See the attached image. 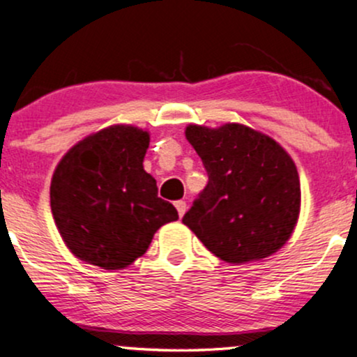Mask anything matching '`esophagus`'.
Wrapping results in <instances>:
<instances>
[{"instance_id": "esophagus-1", "label": "esophagus", "mask_w": 357, "mask_h": 357, "mask_svg": "<svg viewBox=\"0 0 357 357\" xmlns=\"http://www.w3.org/2000/svg\"><path fill=\"white\" fill-rule=\"evenodd\" d=\"M174 206H176V210H178V215H179V216H183L184 213H186V210H188L186 202H176Z\"/></svg>"}]
</instances>
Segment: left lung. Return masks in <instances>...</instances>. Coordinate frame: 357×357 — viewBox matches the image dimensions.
Wrapping results in <instances>:
<instances>
[{
    "label": "left lung",
    "instance_id": "obj_1",
    "mask_svg": "<svg viewBox=\"0 0 357 357\" xmlns=\"http://www.w3.org/2000/svg\"><path fill=\"white\" fill-rule=\"evenodd\" d=\"M188 142L202 158L208 184L183 223L213 255L247 264L278 252L301 213V181L290 154L252 127L190 124Z\"/></svg>",
    "mask_w": 357,
    "mask_h": 357
}]
</instances>
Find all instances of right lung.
Listing matches in <instances>:
<instances>
[{
	"label": "right lung",
	"mask_w": 357,
	"mask_h": 357,
	"mask_svg": "<svg viewBox=\"0 0 357 357\" xmlns=\"http://www.w3.org/2000/svg\"><path fill=\"white\" fill-rule=\"evenodd\" d=\"M149 139L136 126H110L77 142L56 165L52 215L82 261L104 270L129 267L162 225L178 220L142 166Z\"/></svg>",
	"instance_id": "right-lung-1"
}]
</instances>
